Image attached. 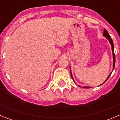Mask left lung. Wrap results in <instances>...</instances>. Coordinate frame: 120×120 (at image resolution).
Here are the masks:
<instances>
[{"mask_svg":"<svg viewBox=\"0 0 120 120\" xmlns=\"http://www.w3.org/2000/svg\"><path fill=\"white\" fill-rule=\"evenodd\" d=\"M103 36L104 37H105L107 39H108L109 41V43L110 44H111V47H112V55H113V70L114 69V67H115V53H114V43H113V41H112V38H111V37H110L109 34H108V31H107L105 29H104V32H103ZM70 73H71V76L72 79H73V81H74V79H73V76H72V74H71V69H70ZM111 74H112V72H111V73L109 74V75L108 76V78L106 79V80H105V81L103 83H102L101 85L103 84L105 82H106L107 81V80L108 79V78L110 77V76L111 75ZM75 82V81H74ZM79 86H80L79 85ZM83 88H91V87H89V86H83Z\"/></svg>","mask_w":120,"mask_h":120,"instance_id":"left-lung-1","label":"left lung"}]
</instances>
